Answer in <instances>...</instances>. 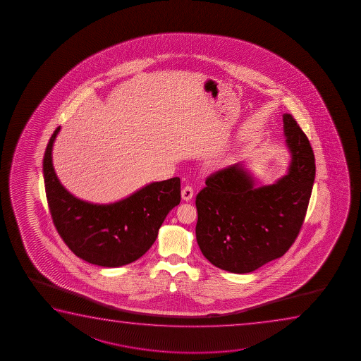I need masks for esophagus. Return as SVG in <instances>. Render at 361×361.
Wrapping results in <instances>:
<instances>
[{"label":"esophagus","instance_id":"1","mask_svg":"<svg viewBox=\"0 0 361 361\" xmlns=\"http://www.w3.org/2000/svg\"><path fill=\"white\" fill-rule=\"evenodd\" d=\"M181 196H183V201H190L193 197V188L191 186H185L181 191Z\"/></svg>","mask_w":361,"mask_h":361}]
</instances>
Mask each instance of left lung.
<instances>
[{
	"instance_id": "1",
	"label": "left lung",
	"mask_w": 361,
	"mask_h": 361,
	"mask_svg": "<svg viewBox=\"0 0 361 361\" xmlns=\"http://www.w3.org/2000/svg\"><path fill=\"white\" fill-rule=\"evenodd\" d=\"M291 153L288 171L276 183L255 186L243 164L209 175L196 196V239L214 267L247 274L281 257L300 233L316 176L310 140L291 114L283 116Z\"/></svg>"
}]
</instances>
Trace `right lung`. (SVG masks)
Listing matches in <instances>:
<instances>
[{
    "label": "right lung",
    "instance_id": "1",
    "mask_svg": "<svg viewBox=\"0 0 361 361\" xmlns=\"http://www.w3.org/2000/svg\"><path fill=\"white\" fill-rule=\"evenodd\" d=\"M55 129L43 159L45 193L55 228L76 257L104 267H118L143 257L158 237L164 219L181 200L180 178L152 183L109 204L82 201L61 185L53 166Z\"/></svg>",
    "mask_w": 361,
    "mask_h": 361
}]
</instances>
